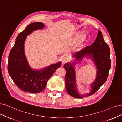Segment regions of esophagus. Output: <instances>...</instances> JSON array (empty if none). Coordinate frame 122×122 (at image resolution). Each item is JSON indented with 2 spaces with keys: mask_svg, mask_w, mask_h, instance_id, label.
I'll return each mask as SVG.
<instances>
[{
  "mask_svg": "<svg viewBox=\"0 0 122 122\" xmlns=\"http://www.w3.org/2000/svg\"><path fill=\"white\" fill-rule=\"evenodd\" d=\"M69 60H70V58H69V57H67V56H64V57H63L62 58V59H61L62 62L63 63V64H65V63H66V62L69 61Z\"/></svg>",
  "mask_w": 122,
  "mask_h": 122,
  "instance_id": "obj_1",
  "label": "esophagus"
}]
</instances>
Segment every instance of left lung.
Returning <instances> with one entry per match:
<instances>
[{"mask_svg":"<svg viewBox=\"0 0 122 122\" xmlns=\"http://www.w3.org/2000/svg\"><path fill=\"white\" fill-rule=\"evenodd\" d=\"M109 46L105 42L102 32L99 30L98 36L95 42L90 46H86L80 51L75 53L73 57H75L77 62L81 60L84 57H91L96 66L97 76L91 84L92 91L86 95H81L77 91L75 80V72L74 66L76 62H68L65 64L64 67L66 70L65 76L66 87L67 93L76 98L82 99L95 94L107 80L111 67V61Z\"/></svg>","mask_w":122,"mask_h":122,"instance_id":"left-lung-1","label":"left lung"}]
</instances>
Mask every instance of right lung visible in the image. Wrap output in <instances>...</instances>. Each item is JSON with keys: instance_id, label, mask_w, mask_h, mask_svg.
<instances>
[{"instance_id": "obj_1", "label": "right lung", "mask_w": 122, "mask_h": 122, "mask_svg": "<svg viewBox=\"0 0 122 122\" xmlns=\"http://www.w3.org/2000/svg\"><path fill=\"white\" fill-rule=\"evenodd\" d=\"M43 23L36 22L28 25L18 35L14 46L9 54L8 71L15 84L22 91L30 93H40L45 89L47 82L61 62L52 64L45 69L33 70L29 66L24 51L26 36L44 27Z\"/></svg>"}]
</instances>
